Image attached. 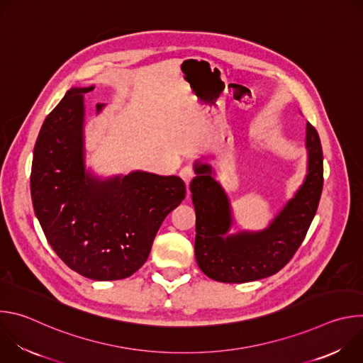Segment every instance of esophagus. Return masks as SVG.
<instances>
[{"label": "esophagus", "mask_w": 363, "mask_h": 363, "mask_svg": "<svg viewBox=\"0 0 363 363\" xmlns=\"http://www.w3.org/2000/svg\"><path fill=\"white\" fill-rule=\"evenodd\" d=\"M179 177L182 178V181H184L186 185H189V182H191L192 178L195 177V172H194L192 167H184V168L181 169V172H179Z\"/></svg>", "instance_id": "obj_1"}]
</instances>
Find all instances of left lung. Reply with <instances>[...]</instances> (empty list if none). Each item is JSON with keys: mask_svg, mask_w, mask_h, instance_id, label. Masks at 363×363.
I'll return each instance as SVG.
<instances>
[{"mask_svg": "<svg viewBox=\"0 0 363 363\" xmlns=\"http://www.w3.org/2000/svg\"><path fill=\"white\" fill-rule=\"evenodd\" d=\"M307 169L301 185L269 225L231 234V202L205 158L194 162L189 189L195 206V258L205 276L223 283H247L280 272L312 224L323 188V152L316 129L306 125Z\"/></svg>", "mask_w": 363, "mask_h": 363, "instance_id": "obj_1", "label": "left lung"}]
</instances>
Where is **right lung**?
<instances>
[{"label":"right lung","instance_id":"add662e5","mask_svg":"<svg viewBox=\"0 0 363 363\" xmlns=\"http://www.w3.org/2000/svg\"><path fill=\"white\" fill-rule=\"evenodd\" d=\"M72 87L45 118L31 167V199L44 235L62 260L99 281L138 272L167 216L185 198L179 177L145 171L101 178L86 168L84 93ZM105 109L96 105L97 115Z\"/></svg>","mask_w":363,"mask_h":363}]
</instances>
